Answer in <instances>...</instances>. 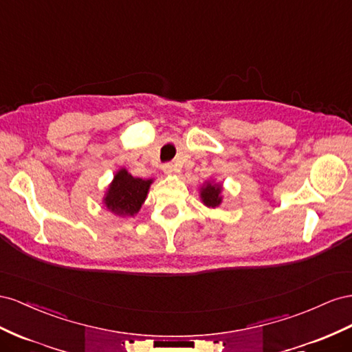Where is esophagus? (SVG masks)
<instances>
[{
  "label": "esophagus",
  "instance_id": "34e87169",
  "mask_svg": "<svg viewBox=\"0 0 352 352\" xmlns=\"http://www.w3.org/2000/svg\"><path fill=\"white\" fill-rule=\"evenodd\" d=\"M162 170L165 174H170L174 170V165H173V162H166V164H164L162 165Z\"/></svg>",
  "mask_w": 352,
  "mask_h": 352
}]
</instances>
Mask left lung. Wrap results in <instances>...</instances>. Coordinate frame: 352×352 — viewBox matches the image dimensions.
<instances>
[{
  "mask_svg": "<svg viewBox=\"0 0 352 352\" xmlns=\"http://www.w3.org/2000/svg\"><path fill=\"white\" fill-rule=\"evenodd\" d=\"M204 204L209 208H215L221 204V187L218 184H206V187L202 188Z\"/></svg>",
  "mask_w": 352,
  "mask_h": 352,
  "instance_id": "obj_1",
  "label": "left lung"
}]
</instances>
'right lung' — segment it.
Here are the masks:
<instances>
[{"label": "right lung", "mask_w": 352, "mask_h": 352, "mask_svg": "<svg viewBox=\"0 0 352 352\" xmlns=\"http://www.w3.org/2000/svg\"><path fill=\"white\" fill-rule=\"evenodd\" d=\"M152 179L134 178L126 169H120L110 184L104 204L118 215L137 214L146 200Z\"/></svg>", "instance_id": "add662e5"}]
</instances>
